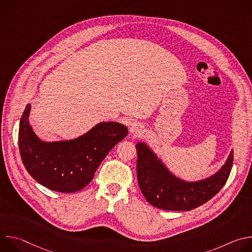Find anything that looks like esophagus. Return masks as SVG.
<instances>
[{
	"label": "esophagus",
	"instance_id": "esophagus-1",
	"mask_svg": "<svg viewBox=\"0 0 252 252\" xmlns=\"http://www.w3.org/2000/svg\"><path fill=\"white\" fill-rule=\"evenodd\" d=\"M143 126L138 122H133L129 125V131L130 133H138L142 130Z\"/></svg>",
	"mask_w": 252,
	"mask_h": 252
}]
</instances>
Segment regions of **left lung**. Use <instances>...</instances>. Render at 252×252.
I'll list each match as a JSON object with an SVG mask.
<instances>
[{"instance_id": "8db88e82", "label": "left lung", "mask_w": 252, "mask_h": 252, "mask_svg": "<svg viewBox=\"0 0 252 252\" xmlns=\"http://www.w3.org/2000/svg\"><path fill=\"white\" fill-rule=\"evenodd\" d=\"M136 152L139 189L149 203L163 210L188 211L211 199L227 182L233 162L231 151L217 173L191 183L173 175L145 142L136 143Z\"/></svg>"}]
</instances>
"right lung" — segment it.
I'll return each mask as SVG.
<instances>
[{
	"instance_id": "add662e5",
	"label": "right lung",
	"mask_w": 252,
	"mask_h": 252,
	"mask_svg": "<svg viewBox=\"0 0 252 252\" xmlns=\"http://www.w3.org/2000/svg\"><path fill=\"white\" fill-rule=\"evenodd\" d=\"M30 111L28 103L20 122L21 158L34 181L55 191L71 193L87 187L103 158L127 135L124 125L103 122L74 139L43 141L30 126Z\"/></svg>"
}]
</instances>
